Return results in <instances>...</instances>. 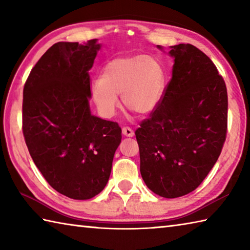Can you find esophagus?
<instances>
[{
    "label": "esophagus",
    "mask_w": 250,
    "mask_h": 250,
    "mask_svg": "<svg viewBox=\"0 0 250 250\" xmlns=\"http://www.w3.org/2000/svg\"><path fill=\"white\" fill-rule=\"evenodd\" d=\"M122 134L128 136V138H132V136H134V131L129 126H125V128H122Z\"/></svg>",
    "instance_id": "1"
}]
</instances>
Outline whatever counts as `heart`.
Segmentation results:
<instances>
[{
	"mask_svg": "<svg viewBox=\"0 0 250 250\" xmlns=\"http://www.w3.org/2000/svg\"><path fill=\"white\" fill-rule=\"evenodd\" d=\"M167 72L151 55L116 57L103 67L100 80L91 84L92 99L103 115L110 117L118 107V95L125 107L140 116L151 114L163 99Z\"/></svg>",
	"mask_w": 250,
	"mask_h": 250,
	"instance_id": "b5f03b06",
	"label": "heart"
}]
</instances>
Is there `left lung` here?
<instances>
[{"label": "left lung", "instance_id": "left-lung-1", "mask_svg": "<svg viewBox=\"0 0 250 250\" xmlns=\"http://www.w3.org/2000/svg\"><path fill=\"white\" fill-rule=\"evenodd\" d=\"M168 54L174 62L172 78L135 135L146 187L161 197L177 198L198 188L221 154L228 92L217 67L196 46L179 44Z\"/></svg>", "mask_w": 250, "mask_h": 250}]
</instances>
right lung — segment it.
Instances as JSON below:
<instances>
[{"label": "right lung", "instance_id": "1", "mask_svg": "<svg viewBox=\"0 0 250 250\" xmlns=\"http://www.w3.org/2000/svg\"><path fill=\"white\" fill-rule=\"evenodd\" d=\"M102 44L57 42L23 87L22 132L33 163L51 187L84 200L108 182L121 128L91 114L90 75Z\"/></svg>", "mask_w": 250, "mask_h": 250}]
</instances>
